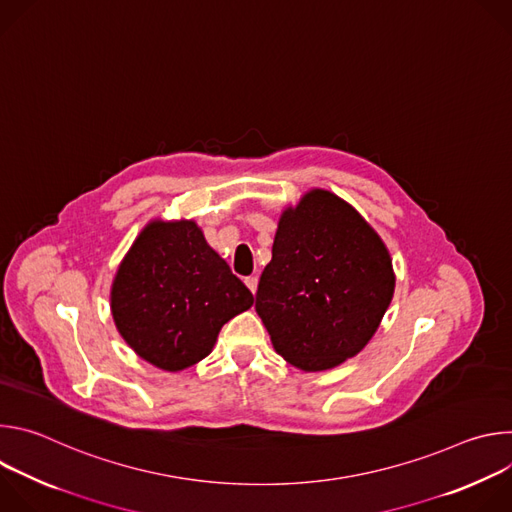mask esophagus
I'll return each mask as SVG.
<instances>
[{
    "mask_svg": "<svg viewBox=\"0 0 512 512\" xmlns=\"http://www.w3.org/2000/svg\"><path fill=\"white\" fill-rule=\"evenodd\" d=\"M257 281H259V279H257V277H255V275H249V277H247V279H245V283H247V287H249V289H251V294H255V291H257Z\"/></svg>",
    "mask_w": 512,
    "mask_h": 512,
    "instance_id": "obj_1",
    "label": "esophagus"
}]
</instances>
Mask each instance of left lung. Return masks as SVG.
Wrapping results in <instances>:
<instances>
[{
  "label": "left lung",
  "instance_id": "obj_1",
  "mask_svg": "<svg viewBox=\"0 0 512 512\" xmlns=\"http://www.w3.org/2000/svg\"><path fill=\"white\" fill-rule=\"evenodd\" d=\"M393 291L381 237L348 202L316 188L281 212L255 310L275 352L316 373L369 344Z\"/></svg>",
  "mask_w": 512,
  "mask_h": 512
}]
</instances>
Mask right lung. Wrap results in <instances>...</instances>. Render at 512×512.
<instances>
[{
	"instance_id": "obj_1",
	"label": "right lung",
	"mask_w": 512,
	"mask_h": 512,
	"mask_svg": "<svg viewBox=\"0 0 512 512\" xmlns=\"http://www.w3.org/2000/svg\"><path fill=\"white\" fill-rule=\"evenodd\" d=\"M251 306L247 285L194 221H152L111 287V314L123 340L170 373L208 356L221 328Z\"/></svg>"
}]
</instances>
